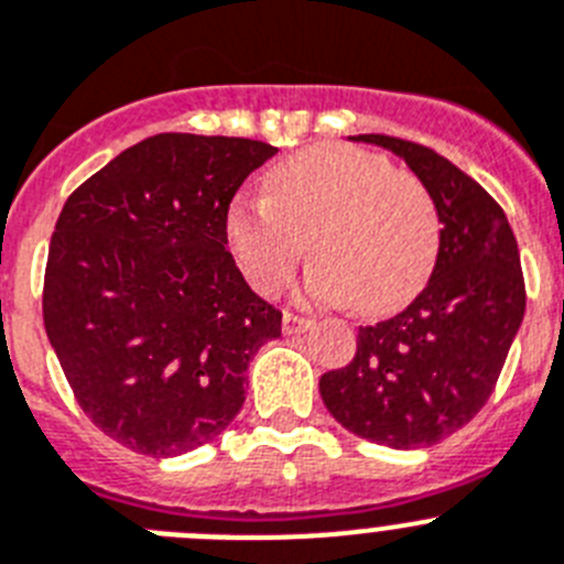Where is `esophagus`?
Wrapping results in <instances>:
<instances>
[{
    "label": "esophagus",
    "mask_w": 564,
    "mask_h": 564,
    "mask_svg": "<svg viewBox=\"0 0 564 564\" xmlns=\"http://www.w3.org/2000/svg\"><path fill=\"white\" fill-rule=\"evenodd\" d=\"M312 328V319L308 317H297L292 312H283V334H301Z\"/></svg>",
    "instance_id": "1"
}]
</instances>
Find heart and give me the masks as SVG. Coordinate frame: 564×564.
<instances>
[{
  "label": "heart",
  "instance_id": "b5f03b06",
  "mask_svg": "<svg viewBox=\"0 0 564 564\" xmlns=\"http://www.w3.org/2000/svg\"><path fill=\"white\" fill-rule=\"evenodd\" d=\"M261 199H236L227 241L258 294L292 281L303 252L314 301H351L365 317L390 314L427 283L441 247L430 187L354 145H312L263 176Z\"/></svg>",
  "mask_w": 564,
  "mask_h": 564
}]
</instances>
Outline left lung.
<instances>
[{
    "instance_id": "1",
    "label": "left lung",
    "mask_w": 564,
    "mask_h": 564,
    "mask_svg": "<svg viewBox=\"0 0 564 564\" xmlns=\"http://www.w3.org/2000/svg\"><path fill=\"white\" fill-rule=\"evenodd\" d=\"M402 156L433 194L441 247L408 308L362 326L345 368L319 377L348 433L393 449L430 446L469 424L495 390L525 314L520 250L503 207L458 165L388 134L348 137Z\"/></svg>"
}]
</instances>
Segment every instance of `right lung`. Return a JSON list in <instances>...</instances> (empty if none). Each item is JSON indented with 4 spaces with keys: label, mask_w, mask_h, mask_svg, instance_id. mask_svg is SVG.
Returning <instances> with one entry per match:
<instances>
[{
    "label": "right lung",
    "mask_w": 564,
    "mask_h": 564,
    "mask_svg": "<svg viewBox=\"0 0 564 564\" xmlns=\"http://www.w3.org/2000/svg\"><path fill=\"white\" fill-rule=\"evenodd\" d=\"M278 149L156 134L67 199L50 241L44 328L84 413L151 458L207 444L245 404L250 359L281 337L227 250L241 182Z\"/></svg>",
    "instance_id": "right-lung-1"
}]
</instances>
